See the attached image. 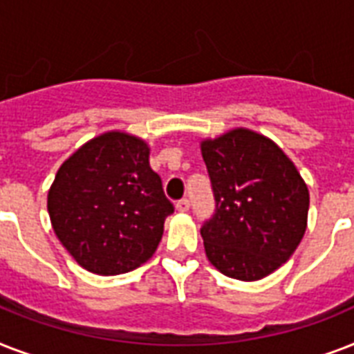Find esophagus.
<instances>
[{
	"instance_id": "34e87169",
	"label": "esophagus",
	"mask_w": 354,
	"mask_h": 354,
	"mask_svg": "<svg viewBox=\"0 0 354 354\" xmlns=\"http://www.w3.org/2000/svg\"><path fill=\"white\" fill-rule=\"evenodd\" d=\"M189 207H191V202H189L187 198H182L176 202V209L180 211V213H185V211H189Z\"/></svg>"
}]
</instances>
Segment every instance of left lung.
Masks as SVG:
<instances>
[{
	"label": "left lung",
	"instance_id": "8db88e82",
	"mask_svg": "<svg viewBox=\"0 0 354 354\" xmlns=\"http://www.w3.org/2000/svg\"><path fill=\"white\" fill-rule=\"evenodd\" d=\"M200 149L216 202L200 230L205 255L227 277L263 279L305 235L307 183L272 139L248 128L204 139Z\"/></svg>",
	"mask_w": 354,
	"mask_h": 354
}]
</instances>
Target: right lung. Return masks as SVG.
<instances>
[{"label": "right lung", "instance_id": "add662e5", "mask_svg": "<svg viewBox=\"0 0 354 354\" xmlns=\"http://www.w3.org/2000/svg\"><path fill=\"white\" fill-rule=\"evenodd\" d=\"M150 149L127 132H104L58 169L47 211L58 241L97 275H119L154 255L174 211L150 169Z\"/></svg>", "mask_w": 354, "mask_h": 354}]
</instances>
